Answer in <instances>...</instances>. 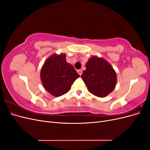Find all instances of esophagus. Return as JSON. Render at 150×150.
I'll return each mask as SVG.
<instances>
[{"label": "esophagus", "instance_id": "34e87169", "mask_svg": "<svg viewBox=\"0 0 150 150\" xmlns=\"http://www.w3.org/2000/svg\"><path fill=\"white\" fill-rule=\"evenodd\" d=\"M78 73L80 76H81V74H82V73H83V71L81 70V69L78 70Z\"/></svg>", "mask_w": 150, "mask_h": 150}]
</instances>
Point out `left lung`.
I'll list each match as a JSON object with an SVG mask.
<instances>
[{
  "instance_id": "obj_1",
  "label": "left lung",
  "mask_w": 150,
  "mask_h": 150,
  "mask_svg": "<svg viewBox=\"0 0 150 150\" xmlns=\"http://www.w3.org/2000/svg\"><path fill=\"white\" fill-rule=\"evenodd\" d=\"M81 76L89 92L103 98L111 93L116 84V74L109 63L96 56L91 57Z\"/></svg>"
}]
</instances>
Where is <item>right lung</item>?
I'll use <instances>...</instances> for the list:
<instances>
[{
    "mask_svg": "<svg viewBox=\"0 0 150 150\" xmlns=\"http://www.w3.org/2000/svg\"><path fill=\"white\" fill-rule=\"evenodd\" d=\"M79 75L66 61V55L54 54L44 62L40 78L44 88L54 96H61L70 90Z\"/></svg>",
    "mask_w": 150,
    "mask_h": 150,
    "instance_id": "1",
    "label": "right lung"
}]
</instances>
